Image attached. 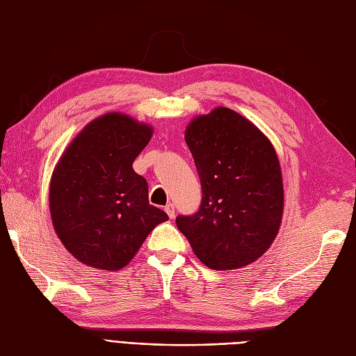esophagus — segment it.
<instances>
[{"label":"esophagus","mask_w":356,"mask_h":356,"mask_svg":"<svg viewBox=\"0 0 356 356\" xmlns=\"http://www.w3.org/2000/svg\"><path fill=\"white\" fill-rule=\"evenodd\" d=\"M165 211H166V213L169 215V218H175V207H174V204H172V203L166 204Z\"/></svg>","instance_id":"1"}]
</instances>
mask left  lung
<instances>
[{
	"instance_id": "left-lung-1",
	"label": "left lung",
	"mask_w": 356,
	"mask_h": 356,
	"mask_svg": "<svg viewBox=\"0 0 356 356\" xmlns=\"http://www.w3.org/2000/svg\"><path fill=\"white\" fill-rule=\"evenodd\" d=\"M186 143L202 202L177 225L199 260L215 270L243 267L275 241L284 211L282 174L270 141L245 117L218 106L193 120Z\"/></svg>"
}]
</instances>
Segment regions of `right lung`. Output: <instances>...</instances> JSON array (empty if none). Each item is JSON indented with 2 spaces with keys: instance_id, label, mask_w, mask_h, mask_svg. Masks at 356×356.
<instances>
[{
  "instance_id": "1",
  "label": "right lung",
  "mask_w": 356,
  "mask_h": 356,
  "mask_svg": "<svg viewBox=\"0 0 356 356\" xmlns=\"http://www.w3.org/2000/svg\"><path fill=\"white\" fill-rule=\"evenodd\" d=\"M153 129L110 113L90 122L53 172L50 213L60 242L81 263L120 270L168 213L148 203V184L132 165Z\"/></svg>"
}]
</instances>
